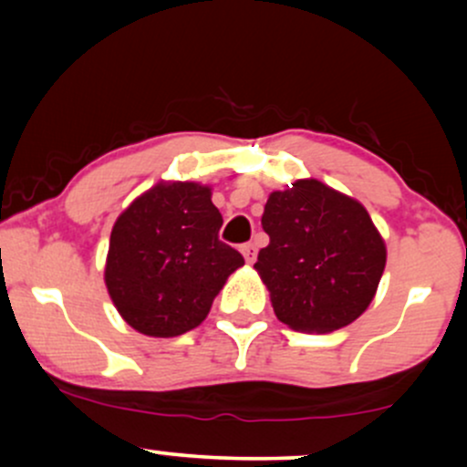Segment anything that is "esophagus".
I'll list each match as a JSON object with an SVG mask.
<instances>
[{"instance_id":"34e87169","label":"esophagus","mask_w":467,"mask_h":467,"mask_svg":"<svg viewBox=\"0 0 467 467\" xmlns=\"http://www.w3.org/2000/svg\"><path fill=\"white\" fill-rule=\"evenodd\" d=\"M241 252H244V256H245V261H248V264H254V259H256V245L254 244L241 245Z\"/></svg>"}]
</instances>
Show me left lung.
<instances>
[{"label": "left lung", "mask_w": 467, "mask_h": 467, "mask_svg": "<svg viewBox=\"0 0 467 467\" xmlns=\"http://www.w3.org/2000/svg\"><path fill=\"white\" fill-rule=\"evenodd\" d=\"M261 226L270 244L254 270L281 323L327 334L347 327L373 301L387 248L367 208L318 180L275 191Z\"/></svg>", "instance_id": "obj_1"}]
</instances>
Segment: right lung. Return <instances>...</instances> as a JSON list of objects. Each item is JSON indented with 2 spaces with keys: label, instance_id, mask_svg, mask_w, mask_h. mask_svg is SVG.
I'll return each instance as SVG.
<instances>
[{
  "label": "right lung",
  "instance_id": "add662e5",
  "mask_svg": "<svg viewBox=\"0 0 467 467\" xmlns=\"http://www.w3.org/2000/svg\"><path fill=\"white\" fill-rule=\"evenodd\" d=\"M223 219L211 189L158 184L116 219L105 283L122 318L144 336L195 329L244 256L219 239Z\"/></svg>",
  "mask_w": 467,
  "mask_h": 467
}]
</instances>
